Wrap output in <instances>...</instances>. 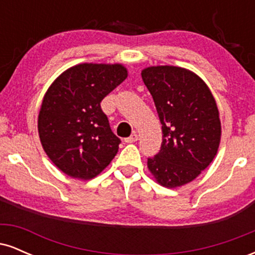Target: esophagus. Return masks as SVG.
<instances>
[{
    "label": "esophagus",
    "instance_id": "esophagus-1",
    "mask_svg": "<svg viewBox=\"0 0 255 255\" xmlns=\"http://www.w3.org/2000/svg\"><path fill=\"white\" fill-rule=\"evenodd\" d=\"M137 139H139V136H137V134L134 133V134H131L129 137H126L125 141L128 142V144H130V142H135Z\"/></svg>",
    "mask_w": 255,
    "mask_h": 255
}]
</instances>
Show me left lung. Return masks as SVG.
Wrapping results in <instances>:
<instances>
[{
    "label": "left lung",
    "instance_id": "8db88e82",
    "mask_svg": "<svg viewBox=\"0 0 255 255\" xmlns=\"http://www.w3.org/2000/svg\"><path fill=\"white\" fill-rule=\"evenodd\" d=\"M162 124L163 141L148 170L163 187L191 182L217 154L221 120L207 85L197 74L174 66L147 67L141 72Z\"/></svg>",
    "mask_w": 255,
    "mask_h": 255
}]
</instances>
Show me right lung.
I'll use <instances>...</instances> for the list:
<instances>
[{
  "mask_svg": "<svg viewBox=\"0 0 255 255\" xmlns=\"http://www.w3.org/2000/svg\"><path fill=\"white\" fill-rule=\"evenodd\" d=\"M127 75L119 63H81L63 72L46 91L38 133L45 153L68 176L91 180L118 153L121 140L101 102Z\"/></svg>",
  "mask_w": 255,
  "mask_h": 255,
  "instance_id": "add662e5",
  "label": "right lung"
}]
</instances>
